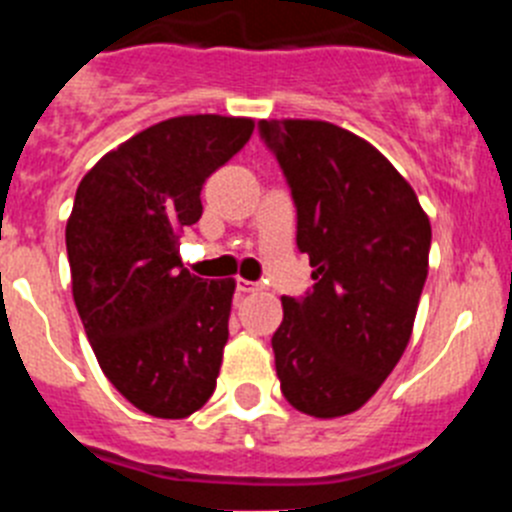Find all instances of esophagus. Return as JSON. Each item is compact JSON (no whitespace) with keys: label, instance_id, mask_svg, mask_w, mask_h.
I'll list each match as a JSON object with an SVG mask.
<instances>
[{"label":"esophagus","instance_id":"esophagus-1","mask_svg":"<svg viewBox=\"0 0 512 512\" xmlns=\"http://www.w3.org/2000/svg\"><path fill=\"white\" fill-rule=\"evenodd\" d=\"M235 287H238V292H241V295H251V292H259L261 284L259 282H246V279H238V284H235Z\"/></svg>","mask_w":512,"mask_h":512}]
</instances>
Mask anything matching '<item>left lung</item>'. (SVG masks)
I'll use <instances>...</instances> for the list:
<instances>
[{
  "mask_svg": "<svg viewBox=\"0 0 512 512\" xmlns=\"http://www.w3.org/2000/svg\"><path fill=\"white\" fill-rule=\"evenodd\" d=\"M297 207L312 292L282 297L271 338L282 395L312 418L356 413L413 336L431 220L413 187L359 135L325 120H261Z\"/></svg>",
  "mask_w": 512,
  "mask_h": 512,
  "instance_id": "obj_1",
  "label": "left lung"
}]
</instances>
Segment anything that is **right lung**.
Instances as JSON below:
<instances>
[{"label":"right lung","mask_w":512,"mask_h":512,"mask_svg":"<svg viewBox=\"0 0 512 512\" xmlns=\"http://www.w3.org/2000/svg\"><path fill=\"white\" fill-rule=\"evenodd\" d=\"M251 133V117H169L104 153L76 189V310L104 377L153 418H189L215 392L235 279L189 274L179 238L202 217L207 176Z\"/></svg>","instance_id":"1"}]
</instances>
